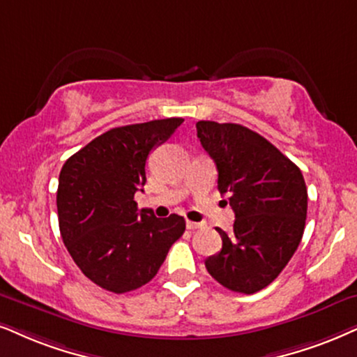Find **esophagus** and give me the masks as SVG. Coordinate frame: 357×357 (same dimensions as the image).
Wrapping results in <instances>:
<instances>
[{
	"label": "esophagus",
	"instance_id": "esophagus-1",
	"mask_svg": "<svg viewBox=\"0 0 357 357\" xmlns=\"http://www.w3.org/2000/svg\"><path fill=\"white\" fill-rule=\"evenodd\" d=\"M202 225H204V224H201V222H192V220H188V222H186V227L189 229V231H196V229H201Z\"/></svg>",
	"mask_w": 357,
	"mask_h": 357
}]
</instances>
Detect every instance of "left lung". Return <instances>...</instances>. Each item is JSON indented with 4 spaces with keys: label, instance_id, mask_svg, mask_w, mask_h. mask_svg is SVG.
Masks as SVG:
<instances>
[{
    "label": "left lung",
    "instance_id": "left-lung-1",
    "mask_svg": "<svg viewBox=\"0 0 357 357\" xmlns=\"http://www.w3.org/2000/svg\"><path fill=\"white\" fill-rule=\"evenodd\" d=\"M196 128L236 214L234 232L218 229L222 249L206 268L222 287L252 295L268 287L298 249L308 209L303 174L247 126L201 120Z\"/></svg>",
    "mask_w": 357,
    "mask_h": 357
}]
</instances>
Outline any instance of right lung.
<instances>
[{"instance_id":"1","label":"right lung","mask_w":357,"mask_h":357,"mask_svg":"<svg viewBox=\"0 0 357 357\" xmlns=\"http://www.w3.org/2000/svg\"><path fill=\"white\" fill-rule=\"evenodd\" d=\"M183 121L116 126L62 166L57 188L62 241L85 277L103 290L126 293L146 285L186 229L181 215L158 219L135 202V192L146 183L148 155Z\"/></svg>"}]
</instances>
